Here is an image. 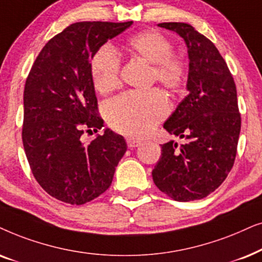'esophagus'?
I'll return each mask as SVG.
<instances>
[{
  "instance_id": "obj_1",
  "label": "esophagus",
  "mask_w": 262,
  "mask_h": 262,
  "mask_svg": "<svg viewBox=\"0 0 262 262\" xmlns=\"http://www.w3.org/2000/svg\"><path fill=\"white\" fill-rule=\"evenodd\" d=\"M127 145L129 148H135V147H138V146L141 145V141L138 140V139H134V138H127Z\"/></svg>"
}]
</instances>
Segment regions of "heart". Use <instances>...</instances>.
I'll use <instances>...</instances> for the list:
<instances>
[{"label": "heart", "instance_id": "obj_1", "mask_svg": "<svg viewBox=\"0 0 262 262\" xmlns=\"http://www.w3.org/2000/svg\"><path fill=\"white\" fill-rule=\"evenodd\" d=\"M123 49L130 56L151 63V79L170 92L179 91L186 81V61L173 55V47L162 32L144 30L128 38ZM90 73L95 89L102 95L113 92L121 83V63L116 52L103 47L93 55ZM169 111V104L158 89L147 92H125L110 100L106 118L118 133L144 137Z\"/></svg>", "mask_w": 262, "mask_h": 262}]
</instances>
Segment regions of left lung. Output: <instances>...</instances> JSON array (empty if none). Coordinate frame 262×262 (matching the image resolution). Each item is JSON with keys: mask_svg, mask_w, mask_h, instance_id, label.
Returning a JSON list of instances; mask_svg holds the SVG:
<instances>
[{"mask_svg": "<svg viewBox=\"0 0 262 262\" xmlns=\"http://www.w3.org/2000/svg\"><path fill=\"white\" fill-rule=\"evenodd\" d=\"M186 41L189 93L164 123L184 138L162 145L152 171L156 186L176 201L200 200L224 182L235 163L241 132L237 91L228 64L215 45L184 23H162Z\"/></svg>", "mask_w": 262, "mask_h": 262, "instance_id": "8db88e82", "label": "left lung"}]
</instances>
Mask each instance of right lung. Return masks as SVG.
Segmentation results:
<instances>
[{
    "label": "right lung",
    "instance_id": "obj_1",
    "mask_svg": "<svg viewBox=\"0 0 262 262\" xmlns=\"http://www.w3.org/2000/svg\"><path fill=\"white\" fill-rule=\"evenodd\" d=\"M132 24H72L44 45L26 79L24 149L39 186L66 204L83 205L103 194L127 151L123 137L109 129L87 144L81 137L104 127L91 60Z\"/></svg>",
    "mask_w": 262,
    "mask_h": 262
}]
</instances>
